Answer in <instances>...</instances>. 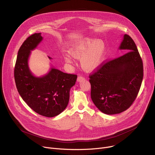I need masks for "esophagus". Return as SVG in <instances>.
<instances>
[{"label": "esophagus", "mask_w": 155, "mask_h": 155, "mask_svg": "<svg viewBox=\"0 0 155 155\" xmlns=\"http://www.w3.org/2000/svg\"><path fill=\"white\" fill-rule=\"evenodd\" d=\"M85 78H84V77H83L82 76H79L78 78H77V81L78 82H80L81 81H82V80H84Z\"/></svg>", "instance_id": "34e87169"}]
</instances>
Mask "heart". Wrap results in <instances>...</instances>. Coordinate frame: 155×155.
<instances>
[{
    "label": "heart",
    "instance_id": "heart-1",
    "mask_svg": "<svg viewBox=\"0 0 155 155\" xmlns=\"http://www.w3.org/2000/svg\"><path fill=\"white\" fill-rule=\"evenodd\" d=\"M106 51L105 43L100 39L84 38L75 43L69 48V53H65V62L72 64L74 58L80 59L81 67L88 71L97 69L102 63Z\"/></svg>",
    "mask_w": 155,
    "mask_h": 155
}]
</instances>
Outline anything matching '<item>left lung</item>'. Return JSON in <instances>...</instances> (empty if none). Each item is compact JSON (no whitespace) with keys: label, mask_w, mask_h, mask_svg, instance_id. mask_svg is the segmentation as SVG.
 <instances>
[{"label":"left lung","mask_w":155,"mask_h":155,"mask_svg":"<svg viewBox=\"0 0 155 155\" xmlns=\"http://www.w3.org/2000/svg\"><path fill=\"white\" fill-rule=\"evenodd\" d=\"M118 49L128 52L90 76L91 99L107 115L127 110L136 99L143 79V63L134 40L124 34Z\"/></svg>","instance_id":"obj_1"}]
</instances>
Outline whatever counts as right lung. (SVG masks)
<instances>
[{"instance_id": "right-lung-1", "label": "right lung", "mask_w": 155, "mask_h": 155, "mask_svg": "<svg viewBox=\"0 0 155 155\" xmlns=\"http://www.w3.org/2000/svg\"><path fill=\"white\" fill-rule=\"evenodd\" d=\"M43 39L41 33H35L24 41L18 53L14 76L18 91L28 105L40 115L54 117L67 107L71 88L75 85L77 76L64 73L53 65L41 77L32 73L28 64L31 51Z\"/></svg>"}]
</instances>
